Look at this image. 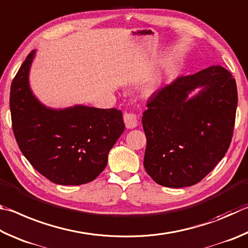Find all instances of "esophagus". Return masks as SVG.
Listing matches in <instances>:
<instances>
[{
    "mask_svg": "<svg viewBox=\"0 0 248 248\" xmlns=\"http://www.w3.org/2000/svg\"><path fill=\"white\" fill-rule=\"evenodd\" d=\"M124 122L125 125L128 129L135 128L138 124V120H137V115L134 114V113H125L124 114Z\"/></svg>",
    "mask_w": 248,
    "mask_h": 248,
    "instance_id": "obj_1",
    "label": "esophagus"
}]
</instances>
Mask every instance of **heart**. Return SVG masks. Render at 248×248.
Listing matches in <instances>:
<instances>
[{
	"label": "heart",
	"instance_id": "obj_1",
	"mask_svg": "<svg viewBox=\"0 0 248 248\" xmlns=\"http://www.w3.org/2000/svg\"><path fill=\"white\" fill-rule=\"evenodd\" d=\"M158 86H159L158 82H153V84H150V85H149V87H148V90H150V91H154V90H155V89L158 88Z\"/></svg>",
	"mask_w": 248,
	"mask_h": 248
}]
</instances>
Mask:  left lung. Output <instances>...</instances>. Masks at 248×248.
<instances>
[{
	"label": "left lung",
	"mask_w": 248,
	"mask_h": 248,
	"mask_svg": "<svg viewBox=\"0 0 248 248\" xmlns=\"http://www.w3.org/2000/svg\"><path fill=\"white\" fill-rule=\"evenodd\" d=\"M146 106L144 167L155 183L192 186L222 160L237 106L236 82L227 68L214 65L177 77L155 91Z\"/></svg>",
	"instance_id": "8db88e82"
}]
</instances>
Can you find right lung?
<instances>
[{"mask_svg": "<svg viewBox=\"0 0 248 248\" xmlns=\"http://www.w3.org/2000/svg\"><path fill=\"white\" fill-rule=\"evenodd\" d=\"M37 50L21 64L11 86L13 131L31 166L59 185L93 181L108 163V155L123 134L121 110L82 104L54 108L33 94L29 73Z\"/></svg>", "mask_w": 248, "mask_h": 248, "instance_id": "right-lung-1", "label": "right lung"}]
</instances>
